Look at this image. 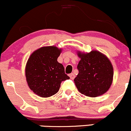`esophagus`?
Masks as SVG:
<instances>
[{
    "label": "esophagus",
    "instance_id": "obj_1",
    "mask_svg": "<svg viewBox=\"0 0 131 131\" xmlns=\"http://www.w3.org/2000/svg\"><path fill=\"white\" fill-rule=\"evenodd\" d=\"M69 77H70V78L71 79H73L74 78H75V75H74V74L72 73H70L69 75Z\"/></svg>",
    "mask_w": 131,
    "mask_h": 131
}]
</instances>
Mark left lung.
<instances>
[{
	"mask_svg": "<svg viewBox=\"0 0 131 131\" xmlns=\"http://www.w3.org/2000/svg\"><path fill=\"white\" fill-rule=\"evenodd\" d=\"M77 55L80 60L74 82L79 92L91 97L106 93L113 82V68L110 60L96 50L90 52L77 51Z\"/></svg>",
	"mask_w": 131,
	"mask_h": 131,
	"instance_id": "left-lung-1",
	"label": "left lung"
}]
</instances>
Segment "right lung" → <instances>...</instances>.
I'll use <instances>...</instances> for the list:
<instances>
[{"mask_svg": "<svg viewBox=\"0 0 131 131\" xmlns=\"http://www.w3.org/2000/svg\"><path fill=\"white\" fill-rule=\"evenodd\" d=\"M62 49L56 46L42 47L31 54L25 67L29 88L42 97L53 96L59 91L62 81L69 79L58 58Z\"/></svg>", "mask_w": 131, "mask_h": 131, "instance_id": "add662e5", "label": "right lung"}]
</instances>
